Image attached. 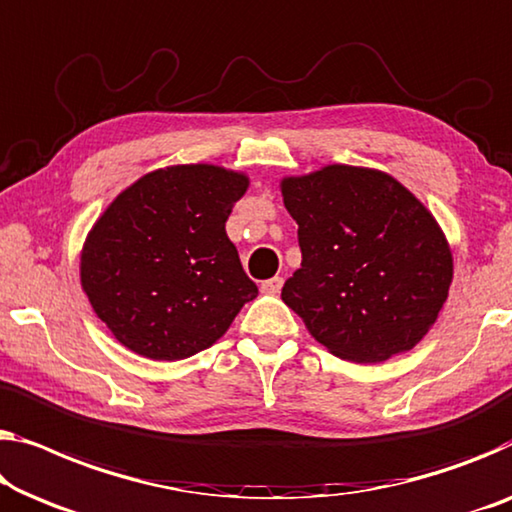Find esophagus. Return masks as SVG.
Wrapping results in <instances>:
<instances>
[{
	"label": "esophagus",
	"mask_w": 512,
	"mask_h": 512,
	"mask_svg": "<svg viewBox=\"0 0 512 512\" xmlns=\"http://www.w3.org/2000/svg\"><path fill=\"white\" fill-rule=\"evenodd\" d=\"M259 289H262V292L264 294H278L280 292V289H282V278H271V280H264L262 282V287H259Z\"/></svg>",
	"instance_id": "1"
}]
</instances>
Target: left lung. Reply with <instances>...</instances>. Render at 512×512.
Returning <instances> with one entry per match:
<instances>
[{"mask_svg": "<svg viewBox=\"0 0 512 512\" xmlns=\"http://www.w3.org/2000/svg\"><path fill=\"white\" fill-rule=\"evenodd\" d=\"M280 188L303 257L282 301L312 338L356 363L416 347L453 280L451 248L432 213L368 167L329 165Z\"/></svg>", "mask_w": 512, "mask_h": 512, "instance_id": "8db88e82", "label": "left lung"}]
</instances>
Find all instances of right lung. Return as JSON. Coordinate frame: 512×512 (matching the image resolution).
<instances>
[{"mask_svg":"<svg viewBox=\"0 0 512 512\" xmlns=\"http://www.w3.org/2000/svg\"><path fill=\"white\" fill-rule=\"evenodd\" d=\"M248 177L216 165H174L137 179L82 248L91 308L121 345L151 361L211 347L257 296L225 223Z\"/></svg>","mask_w":512,"mask_h":512,"instance_id":"right-lung-1","label":"right lung"}]
</instances>
